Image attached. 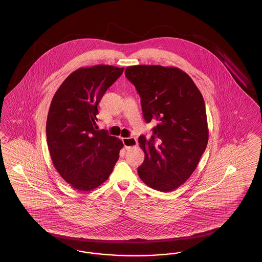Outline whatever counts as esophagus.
I'll return each instance as SVG.
<instances>
[{
	"mask_svg": "<svg viewBox=\"0 0 262 262\" xmlns=\"http://www.w3.org/2000/svg\"><path fill=\"white\" fill-rule=\"evenodd\" d=\"M124 145H125V149L135 147L137 145V139L136 137H124L122 138Z\"/></svg>",
	"mask_w": 262,
	"mask_h": 262,
	"instance_id": "1",
	"label": "esophagus"
}]
</instances>
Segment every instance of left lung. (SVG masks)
Listing matches in <instances>:
<instances>
[{
  "label": "left lung",
  "instance_id": "1",
  "mask_svg": "<svg viewBox=\"0 0 262 262\" xmlns=\"http://www.w3.org/2000/svg\"><path fill=\"white\" fill-rule=\"evenodd\" d=\"M125 75L141 98L146 123H158L149 140L144 136L138 138L144 152L138 176L156 190H174L194 172L207 146L209 132L203 97L190 76L176 67L129 66ZM156 138L161 140L158 146Z\"/></svg>",
  "mask_w": 262,
  "mask_h": 262
}]
</instances>
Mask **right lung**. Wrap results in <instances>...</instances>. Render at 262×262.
<instances>
[{"mask_svg":"<svg viewBox=\"0 0 262 262\" xmlns=\"http://www.w3.org/2000/svg\"><path fill=\"white\" fill-rule=\"evenodd\" d=\"M124 68L96 64L73 72L56 91L47 117L46 136L54 167L77 190L89 191L111 174L124 144L96 129L97 106Z\"/></svg>","mask_w":262,"mask_h":262,"instance_id":"right-lung-1","label":"right lung"}]
</instances>
